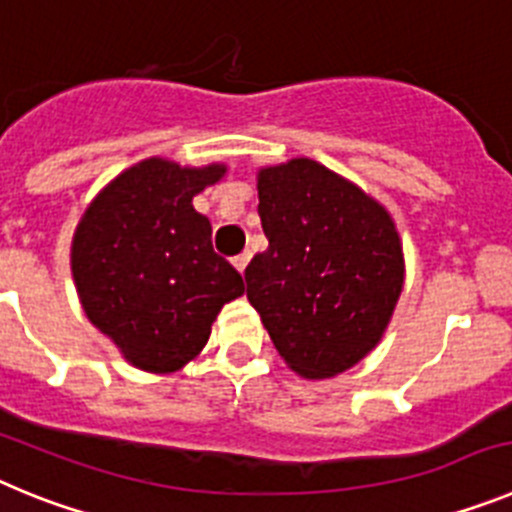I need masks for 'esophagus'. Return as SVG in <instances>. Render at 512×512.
Listing matches in <instances>:
<instances>
[{
  "label": "esophagus",
  "mask_w": 512,
  "mask_h": 512,
  "mask_svg": "<svg viewBox=\"0 0 512 512\" xmlns=\"http://www.w3.org/2000/svg\"><path fill=\"white\" fill-rule=\"evenodd\" d=\"M248 261H251V253H248V251H243V253H238V256H233V266L238 271H241V274H243V271H246Z\"/></svg>",
  "instance_id": "obj_1"
}]
</instances>
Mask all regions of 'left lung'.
Segmentation results:
<instances>
[{
	"instance_id": "8db88e82",
	"label": "left lung",
	"mask_w": 512,
	"mask_h": 512,
	"mask_svg": "<svg viewBox=\"0 0 512 512\" xmlns=\"http://www.w3.org/2000/svg\"><path fill=\"white\" fill-rule=\"evenodd\" d=\"M259 215L269 248L246 266L248 302L297 374L346 372L377 346L402 292L392 217L310 158L259 171Z\"/></svg>"
}]
</instances>
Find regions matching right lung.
<instances>
[{"label": "right lung", "mask_w": 512, "mask_h": 512, "mask_svg": "<svg viewBox=\"0 0 512 512\" xmlns=\"http://www.w3.org/2000/svg\"><path fill=\"white\" fill-rule=\"evenodd\" d=\"M223 174L217 164L182 169L148 158L107 184L76 228L71 271L81 307L138 369H182L207 343L220 307L246 292L192 205Z\"/></svg>", "instance_id": "1"}]
</instances>
